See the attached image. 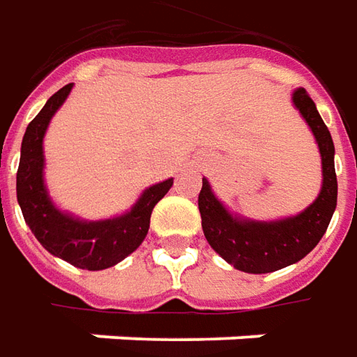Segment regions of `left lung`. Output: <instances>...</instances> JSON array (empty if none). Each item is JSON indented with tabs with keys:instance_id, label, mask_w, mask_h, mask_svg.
I'll use <instances>...</instances> for the list:
<instances>
[{
	"instance_id": "8db88e82",
	"label": "left lung",
	"mask_w": 357,
	"mask_h": 357,
	"mask_svg": "<svg viewBox=\"0 0 357 357\" xmlns=\"http://www.w3.org/2000/svg\"><path fill=\"white\" fill-rule=\"evenodd\" d=\"M292 100L312 128L322 155V190L310 207H306L301 215L273 223L243 221L229 215L227 209L217 202L207 179H203L199 191L197 205L205 239L213 251L243 273L263 275L298 263L320 243L336 209L338 179L334 169L332 136L304 89L292 94Z\"/></svg>"
}]
</instances>
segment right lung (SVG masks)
Segmentation results:
<instances>
[{
  "mask_svg": "<svg viewBox=\"0 0 357 357\" xmlns=\"http://www.w3.org/2000/svg\"><path fill=\"white\" fill-rule=\"evenodd\" d=\"M73 84L56 91L33 118L21 142L17 167V202L25 223L51 255L86 271H102L134 252L150 229L154 205L166 195L174 179L155 183L142 193L126 215L106 221H79L61 213L51 203L43 183V136L56 108L65 102Z\"/></svg>",
  "mask_w": 357,
  "mask_h": 357,
  "instance_id": "obj_1",
  "label": "right lung"
}]
</instances>
